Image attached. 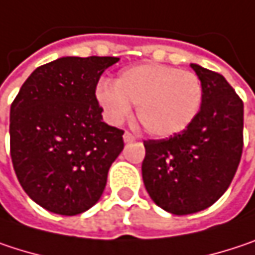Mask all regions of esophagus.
<instances>
[{
	"label": "esophagus",
	"mask_w": 255,
	"mask_h": 255,
	"mask_svg": "<svg viewBox=\"0 0 255 255\" xmlns=\"http://www.w3.org/2000/svg\"><path fill=\"white\" fill-rule=\"evenodd\" d=\"M123 137H124V141H126V143H132V141L135 140V137H134L131 132H128V131L124 132V135H123Z\"/></svg>",
	"instance_id": "obj_1"
}]
</instances>
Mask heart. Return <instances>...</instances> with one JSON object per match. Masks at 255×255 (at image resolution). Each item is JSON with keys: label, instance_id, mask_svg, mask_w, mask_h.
I'll use <instances>...</instances> for the list:
<instances>
[{"label": "heart", "instance_id": "1", "mask_svg": "<svg viewBox=\"0 0 255 255\" xmlns=\"http://www.w3.org/2000/svg\"><path fill=\"white\" fill-rule=\"evenodd\" d=\"M96 102L106 120L121 124L137 105V120L153 137L168 138L190 127L200 112L203 86L194 73L162 64H140L121 71L115 83L101 81Z\"/></svg>", "mask_w": 255, "mask_h": 255}]
</instances>
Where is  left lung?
<instances>
[{
	"label": "left lung",
	"mask_w": 255,
	"mask_h": 255,
	"mask_svg": "<svg viewBox=\"0 0 255 255\" xmlns=\"http://www.w3.org/2000/svg\"><path fill=\"white\" fill-rule=\"evenodd\" d=\"M190 65L203 86L200 112L182 132L144 141L141 165L151 200L178 216L216 203L231 185L243 154V101L223 76Z\"/></svg>",
	"instance_id": "obj_1"
}]
</instances>
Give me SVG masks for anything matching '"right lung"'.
<instances>
[{"mask_svg": "<svg viewBox=\"0 0 255 255\" xmlns=\"http://www.w3.org/2000/svg\"><path fill=\"white\" fill-rule=\"evenodd\" d=\"M117 57H62L37 67L10 109L11 160L20 185L48 212L74 216L102 196L124 149L108 126L95 89Z\"/></svg>", "mask_w": 255, "mask_h": 255, "instance_id": "right-lung-1", "label": "right lung"}]
</instances>
